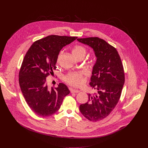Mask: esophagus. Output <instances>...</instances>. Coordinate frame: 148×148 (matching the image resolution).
<instances>
[{
	"instance_id": "obj_1",
	"label": "esophagus",
	"mask_w": 148,
	"mask_h": 148,
	"mask_svg": "<svg viewBox=\"0 0 148 148\" xmlns=\"http://www.w3.org/2000/svg\"><path fill=\"white\" fill-rule=\"evenodd\" d=\"M70 91H71V93H78L79 92V90H75V89H70Z\"/></svg>"
}]
</instances>
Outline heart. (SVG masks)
Segmentation results:
<instances>
[{
    "label": "heart",
    "mask_w": 148,
    "mask_h": 148,
    "mask_svg": "<svg viewBox=\"0 0 148 148\" xmlns=\"http://www.w3.org/2000/svg\"><path fill=\"white\" fill-rule=\"evenodd\" d=\"M72 53L73 56L76 58L78 57H82L84 58L87 53V50L86 49L85 47L82 46L76 45L74 46V47L73 48ZM60 56V54L58 57L57 61H58ZM84 75V71H83L69 72L64 77L63 79H64V81L66 83H67L70 86L74 87H79L82 85L84 81L83 78Z\"/></svg>",
    "instance_id": "1"
}]
</instances>
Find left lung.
Instances as JSON below:
<instances>
[{"label":"left lung","mask_w":148,"mask_h":148,"mask_svg":"<svg viewBox=\"0 0 148 148\" xmlns=\"http://www.w3.org/2000/svg\"><path fill=\"white\" fill-rule=\"evenodd\" d=\"M77 40L91 47L97 58L90 82L97 92L88 94V101L80 105L79 110L89 121H99L110 114L119 100L125 82L123 64L116 49L104 40L95 37Z\"/></svg>","instance_id":"1"}]
</instances>
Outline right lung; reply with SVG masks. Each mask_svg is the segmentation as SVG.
<instances>
[{"mask_svg": "<svg viewBox=\"0 0 148 148\" xmlns=\"http://www.w3.org/2000/svg\"><path fill=\"white\" fill-rule=\"evenodd\" d=\"M77 37L50 35L34 41L26 53L18 73L19 85L30 109L40 116H50L60 109L68 87L60 83L48 88L46 78L53 74L60 51Z\"/></svg>", "mask_w": 148, "mask_h": 148, "instance_id": "right-lung-1", "label": "right lung"}]
</instances>
